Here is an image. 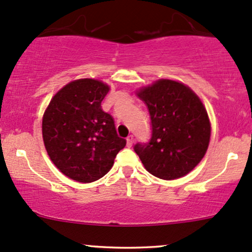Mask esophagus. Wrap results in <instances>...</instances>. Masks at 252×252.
<instances>
[{"instance_id":"esophagus-1","label":"esophagus","mask_w":252,"mask_h":252,"mask_svg":"<svg viewBox=\"0 0 252 252\" xmlns=\"http://www.w3.org/2000/svg\"><path fill=\"white\" fill-rule=\"evenodd\" d=\"M132 143H134V136L132 135H129L128 137H126V146L128 147H131Z\"/></svg>"}]
</instances>
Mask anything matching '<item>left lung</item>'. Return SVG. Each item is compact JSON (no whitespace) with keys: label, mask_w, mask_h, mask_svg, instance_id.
<instances>
[{"label":"left lung","mask_w":252,"mask_h":252,"mask_svg":"<svg viewBox=\"0 0 252 252\" xmlns=\"http://www.w3.org/2000/svg\"><path fill=\"white\" fill-rule=\"evenodd\" d=\"M137 96L152 120L150 141L134 147L144 168L163 180L189 174L206 154L211 137L209 115L200 98L170 79L156 80Z\"/></svg>","instance_id":"1"}]
</instances>
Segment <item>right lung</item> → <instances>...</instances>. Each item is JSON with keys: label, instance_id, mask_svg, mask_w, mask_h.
I'll return each instance as SVG.
<instances>
[{"label": "right lung", "instance_id": "1", "mask_svg": "<svg viewBox=\"0 0 252 252\" xmlns=\"http://www.w3.org/2000/svg\"><path fill=\"white\" fill-rule=\"evenodd\" d=\"M110 88L100 80L78 79L52 98L42 117V137L52 162L78 182H94L111 169L126 141L114 118L102 110Z\"/></svg>", "mask_w": 252, "mask_h": 252}]
</instances>
